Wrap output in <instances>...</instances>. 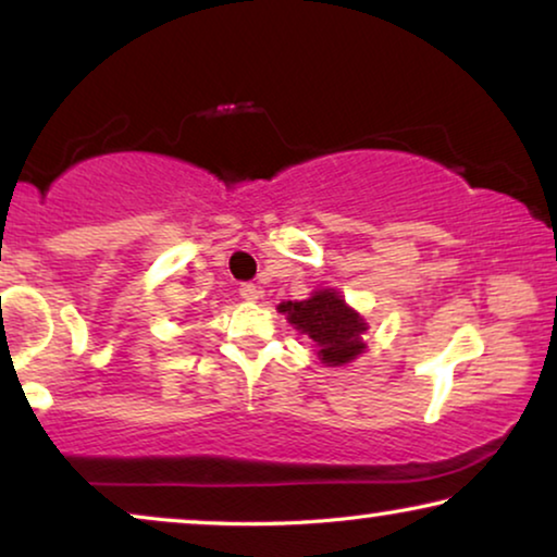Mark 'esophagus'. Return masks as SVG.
Listing matches in <instances>:
<instances>
[{
  "label": "esophagus",
  "instance_id": "obj_1",
  "mask_svg": "<svg viewBox=\"0 0 557 557\" xmlns=\"http://www.w3.org/2000/svg\"><path fill=\"white\" fill-rule=\"evenodd\" d=\"M238 294H240L243 301H256L258 296H261V292H258L256 284H243V286L238 288Z\"/></svg>",
  "mask_w": 557,
  "mask_h": 557
}]
</instances>
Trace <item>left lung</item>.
<instances>
[{"instance_id": "1", "label": "left lung", "mask_w": 557, "mask_h": 557, "mask_svg": "<svg viewBox=\"0 0 557 557\" xmlns=\"http://www.w3.org/2000/svg\"><path fill=\"white\" fill-rule=\"evenodd\" d=\"M301 334L314 339L319 360L330 368L352 362L364 352V319L334 288H319L304 301H284L278 307Z\"/></svg>"}]
</instances>
